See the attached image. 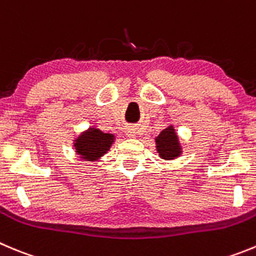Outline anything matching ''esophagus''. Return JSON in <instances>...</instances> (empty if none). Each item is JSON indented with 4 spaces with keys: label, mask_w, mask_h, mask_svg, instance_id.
Here are the masks:
<instances>
[{
    "label": "esophagus",
    "mask_w": 256,
    "mask_h": 256,
    "mask_svg": "<svg viewBox=\"0 0 256 256\" xmlns=\"http://www.w3.org/2000/svg\"><path fill=\"white\" fill-rule=\"evenodd\" d=\"M126 132H128V135L131 136V138H132V136H135V130H134V128H128V131H126Z\"/></svg>",
    "instance_id": "1"
}]
</instances>
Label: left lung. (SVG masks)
Wrapping results in <instances>:
<instances>
[{"instance_id": "obj_1", "label": "left lung", "mask_w": 256, "mask_h": 256, "mask_svg": "<svg viewBox=\"0 0 256 256\" xmlns=\"http://www.w3.org/2000/svg\"><path fill=\"white\" fill-rule=\"evenodd\" d=\"M156 150L163 159L170 160L180 154V145L178 142V138L174 131L173 126L164 128L156 139Z\"/></svg>"}]
</instances>
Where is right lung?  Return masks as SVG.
Segmentation results:
<instances>
[{
  "instance_id": "obj_1",
  "label": "right lung",
  "mask_w": 256,
  "mask_h": 256,
  "mask_svg": "<svg viewBox=\"0 0 256 256\" xmlns=\"http://www.w3.org/2000/svg\"><path fill=\"white\" fill-rule=\"evenodd\" d=\"M114 140L112 134H106L98 128H90L76 140L74 146L84 160L93 162L106 154Z\"/></svg>"
}]
</instances>
